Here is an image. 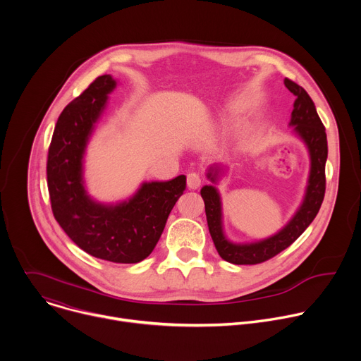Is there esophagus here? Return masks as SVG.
<instances>
[{
    "label": "esophagus",
    "instance_id": "esophagus-1",
    "mask_svg": "<svg viewBox=\"0 0 361 361\" xmlns=\"http://www.w3.org/2000/svg\"><path fill=\"white\" fill-rule=\"evenodd\" d=\"M201 183H202V178L197 173H190L187 176V185H188V188L195 190V188H198L201 185Z\"/></svg>",
    "mask_w": 361,
    "mask_h": 361
}]
</instances>
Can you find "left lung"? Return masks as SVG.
Segmentation results:
<instances>
[{
    "instance_id": "obj_1",
    "label": "left lung",
    "mask_w": 361,
    "mask_h": 361,
    "mask_svg": "<svg viewBox=\"0 0 361 361\" xmlns=\"http://www.w3.org/2000/svg\"><path fill=\"white\" fill-rule=\"evenodd\" d=\"M284 84L288 91L295 95L290 126H295L294 131L305 142L312 160L305 197L295 216L281 231L273 237L250 244H234L230 243L223 234L221 202L219 191L213 185H204L201 188V197L205 205V216H207V224L214 245L221 259L233 264H260L273 259L274 255L290 247L304 233V230L312 224L324 200L326 161L329 152L326 128L317 114L313 99L307 94V91L288 78L284 80ZM217 173V169H212L207 177L216 183Z\"/></svg>"
}]
</instances>
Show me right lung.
Masks as SVG:
<instances>
[{"mask_svg":"<svg viewBox=\"0 0 361 361\" xmlns=\"http://www.w3.org/2000/svg\"><path fill=\"white\" fill-rule=\"evenodd\" d=\"M116 80L104 74L63 110L48 148L51 210L66 234L85 252L111 263L144 260L159 243L167 219L185 190V176L144 183L117 205L92 201L82 185V156Z\"/></svg>","mask_w":361,"mask_h":361,"instance_id":"1","label":"right lung"}]
</instances>
